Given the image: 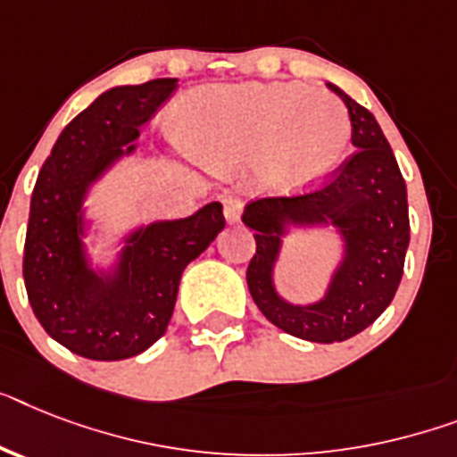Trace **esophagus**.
<instances>
[{
	"label": "esophagus",
	"instance_id": "34e87169",
	"mask_svg": "<svg viewBox=\"0 0 457 457\" xmlns=\"http://www.w3.org/2000/svg\"><path fill=\"white\" fill-rule=\"evenodd\" d=\"M240 214H243V203L237 201V198H228L224 203V217L228 224H237L240 221Z\"/></svg>",
	"mask_w": 457,
	"mask_h": 457
}]
</instances>
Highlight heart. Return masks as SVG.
Segmentation results:
<instances>
[{"instance_id":"heart-1","label":"heart","mask_w":457,"mask_h":457,"mask_svg":"<svg viewBox=\"0 0 457 457\" xmlns=\"http://www.w3.org/2000/svg\"><path fill=\"white\" fill-rule=\"evenodd\" d=\"M184 149L210 165L262 158L275 191L315 187L338 168L350 142L345 109L327 90L299 84H236L195 90L177 104Z\"/></svg>"}]
</instances>
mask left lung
Here are the masks:
<instances>
[{
	"instance_id": "8db88e82",
	"label": "left lung",
	"mask_w": 457,
	"mask_h": 457,
	"mask_svg": "<svg viewBox=\"0 0 457 457\" xmlns=\"http://www.w3.org/2000/svg\"><path fill=\"white\" fill-rule=\"evenodd\" d=\"M348 107L357 152L318 191L292 198H259L245 207L256 252L247 287L269 322L312 343H338L380 318L404 273L409 203L397 158L369 109L338 86L327 84ZM331 228L342 240V259L318 302L292 304L274 289V266L284 237L294 230Z\"/></svg>"
}]
</instances>
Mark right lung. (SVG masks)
<instances>
[{
    "label": "right lung",
    "instance_id": "right-lung-1",
    "mask_svg": "<svg viewBox=\"0 0 457 457\" xmlns=\"http://www.w3.org/2000/svg\"><path fill=\"white\" fill-rule=\"evenodd\" d=\"M175 88L177 79H154L104 90L70 120L39 170L22 278L41 327L74 355L116 361L152 348L168 329L184 269L224 228L214 201L184 220L130 228L107 269L90 262V191L137 149L139 128Z\"/></svg>",
    "mask_w": 457,
    "mask_h": 457
}]
</instances>
